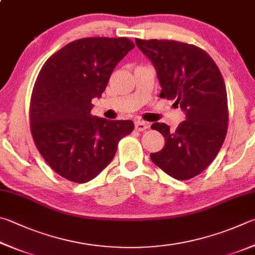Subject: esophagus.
Here are the masks:
<instances>
[{
  "label": "esophagus",
  "instance_id": "34e87169",
  "mask_svg": "<svg viewBox=\"0 0 255 255\" xmlns=\"http://www.w3.org/2000/svg\"><path fill=\"white\" fill-rule=\"evenodd\" d=\"M149 128V123L144 122V121H136L135 122V128L137 131H144Z\"/></svg>",
  "mask_w": 255,
  "mask_h": 255
}]
</instances>
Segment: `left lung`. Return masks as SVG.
I'll list each match as a JSON object with an SVG mask.
<instances>
[{"instance_id": "left-lung-1", "label": "left lung", "mask_w": 255, "mask_h": 255, "mask_svg": "<svg viewBox=\"0 0 255 255\" xmlns=\"http://www.w3.org/2000/svg\"><path fill=\"white\" fill-rule=\"evenodd\" d=\"M135 43L152 62L160 97L175 101L186 115L176 131L166 123L151 125L166 143L150 158L175 179H190L209 166L225 140L229 111L224 79L211 56L194 44L157 39H135Z\"/></svg>"}]
</instances>
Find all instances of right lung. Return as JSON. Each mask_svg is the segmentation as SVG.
<instances>
[{
	"instance_id": "add662e5",
	"label": "right lung",
	"mask_w": 255,
	"mask_h": 255,
	"mask_svg": "<svg viewBox=\"0 0 255 255\" xmlns=\"http://www.w3.org/2000/svg\"><path fill=\"white\" fill-rule=\"evenodd\" d=\"M134 48L128 38H83L44 62L30 103L31 132L40 154L58 175L84 184L113 160L131 120L93 116L92 100L105 91L115 66Z\"/></svg>"
}]
</instances>
